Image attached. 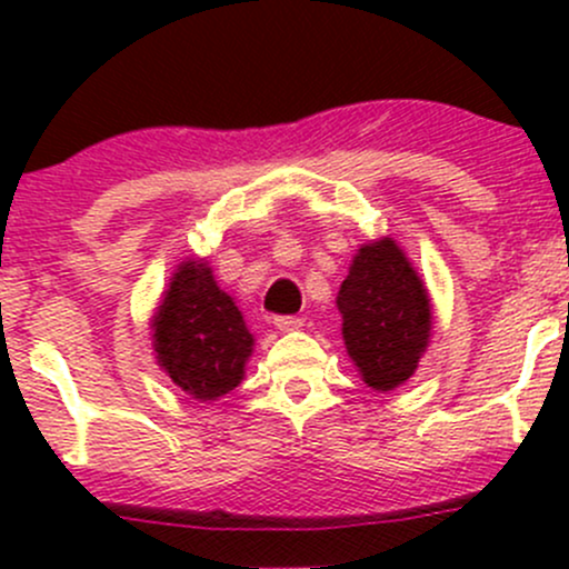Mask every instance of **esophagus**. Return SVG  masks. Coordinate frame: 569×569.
Listing matches in <instances>:
<instances>
[{
    "label": "esophagus",
    "mask_w": 569,
    "mask_h": 569,
    "mask_svg": "<svg viewBox=\"0 0 569 569\" xmlns=\"http://www.w3.org/2000/svg\"><path fill=\"white\" fill-rule=\"evenodd\" d=\"M272 323H276L278 331H297V329H302L305 321L302 318H293V316H278Z\"/></svg>",
    "instance_id": "obj_1"
}]
</instances>
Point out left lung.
<instances>
[{
	"mask_svg": "<svg viewBox=\"0 0 569 569\" xmlns=\"http://www.w3.org/2000/svg\"><path fill=\"white\" fill-rule=\"evenodd\" d=\"M337 307L345 350L371 390L388 393L415 375L430 342L433 307L420 272L393 238L358 248Z\"/></svg>",
	"mask_w": 569,
	"mask_h": 569,
	"instance_id": "8db88e82",
	"label": "left lung"
}]
</instances>
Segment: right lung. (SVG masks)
I'll list each match as a JSON object with an SVG mask.
<instances>
[{
    "mask_svg": "<svg viewBox=\"0 0 569 569\" xmlns=\"http://www.w3.org/2000/svg\"><path fill=\"white\" fill-rule=\"evenodd\" d=\"M149 329L158 367L194 401H219L246 377L253 335L206 259L176 267Z\"/></svg>",
    "mask_w": 569,
    "mask_h": 569,
    "instance_id": "obj_1",
    "label": "right lung"
}]
</instances>
